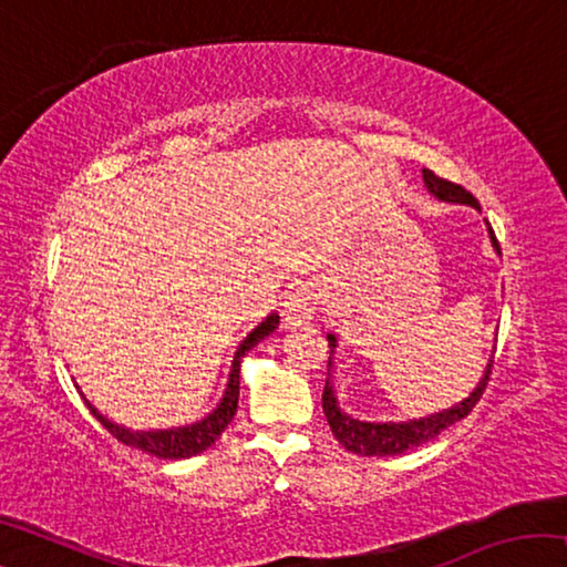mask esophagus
I'll return each instance as SVG.
<instances>
[{
	"label": "esophagus",
	"instance_id": "obj_1",
	"mask_svg": "<svg viewBox=\"0 0 567 567\" xmlns=\"http://www.w3.org/2000/svg\"><path fill=\"white\" fill-rule=\"evenodd\" d=\"M315 318V307H312V292L307 285H297L292 287V292L287 295V300L282 305V320L287 328H302Z\"/></svg>",
	"mask_w": 567,
	"mask_h": 567
}]
</instances>
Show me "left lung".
<instances>
[{"label":"left lung","instance_id":"left-lung-1","mask_svg":"<svg viewBox=\"0 0 567 567\" xmlns=\"http://www.w3.org/2000/svg\"><path fill=\"white\" fill-rule=\"evenodd\" d=\"M422 182H425V189L433 195L440 203H453V205H467L480 213L477 199L470 195L467 189L460 185H453L443 177L433 175L430 169H422ZM487 225V223H485ZM487 235H491L493 249L501 255V245L493 235V227L487 225ZM338 334L328 332V344H330V362H328V382H324V392H322V410L324 417L330 422L332 435L338 437V443L350 450V453L358 455H375V457H388V455H400L410 447H417L427 440L437 437L443 430L450 425L463 420L470 410L475 408V402L483 395V390L487 385V378H491V368H493V358L487 360L483 378H480L477 385L473 388L467 398H463L455 405H450L440 412H433V415L425 417H412V420H388V422H375V420H360L352 417L350 412H344L340 408L338 400V390L332 385V370H334V352H338Z\"/></svg>","mask_w":567,"mask_h":567}]
</instances>
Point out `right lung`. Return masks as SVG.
I'll use <instances>...</instances> for the list:
<instances>
[{"label": "right lung", "mask_w": 567, "mask_h": 567, "mask_svg": "<svg viewBox=\"0 0 567 567\" xmlns=\"http://www.w3.org/2000/svg\"><path fill=\"white\" fill-rule=\"evenodd\" d=\"M277 324H280V315L270 312L260 324H257L255 330L247 332V338L239 342L233 364H229L227 385H225L223 398H219L217 405L209 410L205 417L187 422V425L157 427V430H132V427L120 425V422H114L112 417L104 415V412L94 405L87 395H84L80 385H76V390L82 392V398H84V402H87L92 415L97 417L102 425L120 440V443L137 447V450H142V453L155 455L162 460H185L192 455H199V453H205V450L225 433V427L235 417L237 400H239V368H243V358L255 348L257 342L270 338V334L277 330Z\"/></svg>", "instance_id": "add662e5"}]
</instances>
